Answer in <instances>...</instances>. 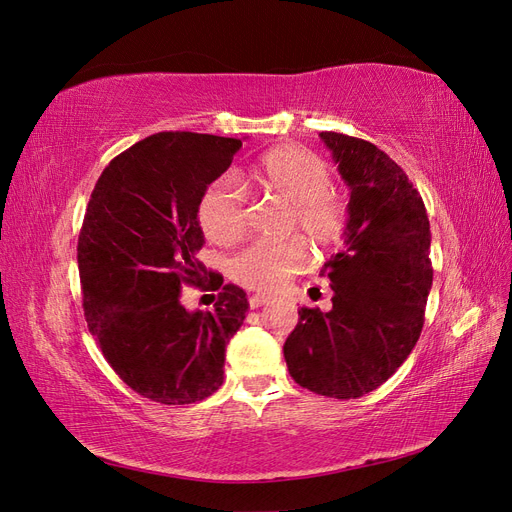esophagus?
Masks as SVG:
<instances>
[{
    "label": "esophagus",
    "mask_w": 512,
    "mask_h": 512,
    "mask_svg": "<svg viewBox=\"0 0 512 512\" xmlns=\"http://www.w3.org/2000/svg\"><path fill=\"white\" fill-rule=\"evenodd\" d=\"M269 301H271V297H267V294H252V297H250V307L258 309V307H262V305L269 303Z\"/></svg>",
    "instance_id": "1"
}]
</instances>
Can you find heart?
<instances>
[{
    "label": "heart",
    "instance_id": "heart-1",
    "mask_svg": "<svg viewBox=\"0 0 512 512\" xmlns=\"http://www.w3.org/2000/svg\"><path fill=\"white\" fill-rule=\"evenodd\" d=\"M256 183L262 194L290 205L288 228L299 230L314 247L342 241L348 224V205L331 190V168L316 153L303 147H277L260 160ZM196 218L205 235L218 245H232L247 230L245 196L232 177L213 181L198 200ZM305 260L301 241L256 243L230 262V277L237 284L273 292L299 271Z\"/></svg>",
    "mask_w": 512,
    "mask_h": 512
}]
</instances>
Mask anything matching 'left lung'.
I'll use <instances>...</instances> for the list:
<instances>
[{
    "label": "left lung",
    "mask_w": 512,
    "mask_h": 512,
    "mask_svg": "<svg viewBox=\"0 0 512 512\" xmlns=\"http://www.w3.org/2000/svg\"><path fill=\"white\" fill-rule=\"evenodd\" d=\"M350 188L344 250L324 262L333 307H301L284 344L292 380L316 395L356 399L408 359L425 322L433 269L421 194L382 149L320 132Z\"/></svg>",
    "instance_id": "1"
}]
</instances>
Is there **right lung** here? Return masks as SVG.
I'll list each match as a JSON object with an SVG mask.
<instances>
[{"label": "right lung", "instance_id": "add662e5", "mask_svg": "<svg viewBox=\"0 0 512 512\" xmlns=\"http://www.w3.org/2000/svg\"><path fill=\"white\" fill-rule=\"evenodd\" d=\"M239 149V138L153 134L111 160L89 198L76 247L87 327L115 374L158 404L220 389L226 346L250 307L218 273L211 312L181 305V288L207 273L196 258L198 200Z\"/></svg>", "mask_w": 512, "mask_h": 512}]
</instances>
